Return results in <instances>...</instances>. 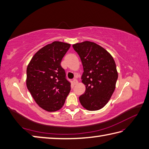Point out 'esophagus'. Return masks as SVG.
Masks as SVG:
<instances>
[{
  "label": "esophagus",
  "instance_id": "esophagus-1",
  "mask_svg": "<svg viewBox=\"0 0 149 149\" xmlns=\"http://www.w3.org/2000/svg\"><path fill=\"white\" fill-rule=\"evenodd\" d=\"M73 83H74V84H76L78 83V81L76 79H74V80H73Z\"/></svg>",
  "mask_w": 149,
  "mask_h": 149
}]
</instances>
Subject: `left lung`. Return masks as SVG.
Segmentation results:
<instances>
[{
  "label": "left lung",
  "instance_id": "obj_1",
  "mask_svg": "<svg viewBox=\"0 0 149 149\" xmlns=\"http://www.w3.org/2000/svg\"><path fill=\"white\" fill-rule=\"evenodd\" d=\"M81 58L84 72L81 77L86 90L79 101L86 109L94 111L106 105L114 91L118 74L112 55L101 46L84 41L73 45Z\"/></svg>",
  "mask_w": 149,
  "mask_h": 149
}]
</instances>
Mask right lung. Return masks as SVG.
Listing matches in <instances>:
<instances>
[{
    "mask_svg": "<svg viewBox=\"0 0 149 149\" xmlns=\"http://www.w3.org/2000/svg\"><path fill=\"white\" fill-rule=\"evenodd\" d=\"M70 45L54 41L40 49L26 70V86L37 104L48 112L62 108L70 92L71 83L61 65Z\"/></svg>",
    "mask_w": 149,
    "mask_h": 149,
    "instance_id": "obj_1",
    "label": "right lung"
}]
</instances>
